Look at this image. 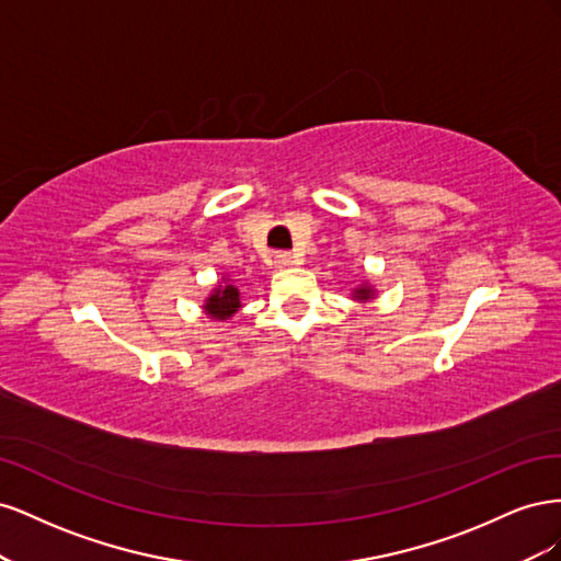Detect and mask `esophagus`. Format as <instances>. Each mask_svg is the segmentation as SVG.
<instances>
[{
    "label": "esophagus",
    "instance_id": "esophagus-1",
    "mask_svg": "<svg viewBox=\"0 0 561 561\" xmlns=\"http://www.w3.org/2000/svg\"><path fill=\"white\" fill-rule=\"evenodd\" d=\"M293 254L290 252H278L276 257H274V266L276 268H287V266H293Z\"/></svg>",
    "mask_w": 561,
    "mask_h": 561
}]
</instances>
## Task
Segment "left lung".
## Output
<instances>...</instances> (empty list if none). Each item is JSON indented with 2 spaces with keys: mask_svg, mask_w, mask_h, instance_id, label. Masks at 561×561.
Returning a JSON list of instances; mask_svg holds the SVG:
<instances>
[{
  "mask_svg": "<svg viewBox=\"0 0 561 561\" xmlns=\"http://www.w3.org/2000/svg\"><path fill=\"white\" fill-rule=\"evenodd\" d=\"M355 295H358L360 299H369L371 290H369V287H360V290H355Z\"/></svg>",
  "mask_w": 561,
  "mask_h": 561,
  "instance_id": "8db88e82",
  "label": "left lung"
}]
</instances>
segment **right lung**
Returning <instances> with one entry per match:
<instances>
[{
	"instance_id": "add662e5",
	"label": "right lung",
	"mask_w": 561,
	"mask_h": 561,
	"mask_svg": "<svg viewBox=\"0 0 561 561\" xmlns=\"http://www.w3.org/2000/svg\"><path fill=\"white\" fill-rule=\"evenodd\" d=\"M241 301H239V290L233 285H225L215 290V295L208 297L206 301V313L215 320H227L229 316H233L239 311Z\"/></svg>"
}]
</instances>
